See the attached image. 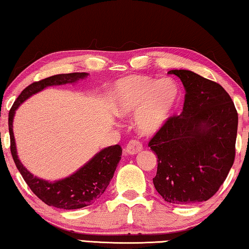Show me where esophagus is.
<instances>
[{
    "label": "esophagus",
    "instance_id": "34e87169",
    "mask_svg": "<svg viewBox=\"0 0 249 249\" xmlns=\"http://www.w3.org/2000/svg\"><path fill=\"white\" fill-rule=\"evenodd\" d=\"M125 150L128 155H136L142 150V145L137 141H130L126 146Z\"/></svg>",
    "mask_w": 249,
    "mask_h": 249
}]
</instances>
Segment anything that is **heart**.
<instances>
[{
	"label": "heart",
	"mask_w": 249,
	"mask_h": 249,
	"mask_svg": "<svg viewBox=\"0 0 249 249\" xmlns=\"http://www.w3.org/2000/svg\"><path fill=\"white\" fill-rule=\"evenodd\" d=\"M180 95L179 84L174 79L126 75L115 82L109 105L119 117L134 115L135 129L144 136H151L174 116Z\"/></svg>",
	"instance_id": "obj_1"
}]
</instances>
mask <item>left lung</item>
<instances>
[{"label":"left lung","mask_w":249,"mask_h":249,"mask_svg":"<svg viewBox=\"0 0 249 249\" xmlns=\"http://www.w3.org/2000/svg\"><path fill=\"white\" fill-rule=\"evenodd\" d=\"M185 91L183 111L151 138L158 157L156 190L166 202L190 205L209 200L234 163L238 115L220 84L190 70H170Z\"/></svg>","instance_id":"left-lung-1"}]
</instances>
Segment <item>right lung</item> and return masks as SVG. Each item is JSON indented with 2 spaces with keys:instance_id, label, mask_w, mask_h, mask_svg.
Returning a JSON list of instances; mask_svg holds the SVG:
<instances>
[{
  "instance_id": "obj_1",
  "label": "right lung",
  "mask_w": 249,
  "mask_h": 249,
  "mask_svg": "<svg viewBox=\"0 0 249 249\" xmlns=\"http://www.w3.org/2000/svg\"><path fill=\"white\" fill-rule=\"evenodd\" d=\"M89 73L73 72L56 74L53 77L34 82L22 91L8 113V130L11 138V153L20 175L28 187L39 199L50 206L64 210L81 209L93 204L107 190L109 181L114 176L117 163L120 162L122 148L120 145L108 146L96 153L89 161L79 168L72 175L64 179L48 181L31 174L20 162L16 149L13 133V121L16 109L32 95L38 93L48 87L74 84L86 79Z\"/></svg>"
}]
</instances>
